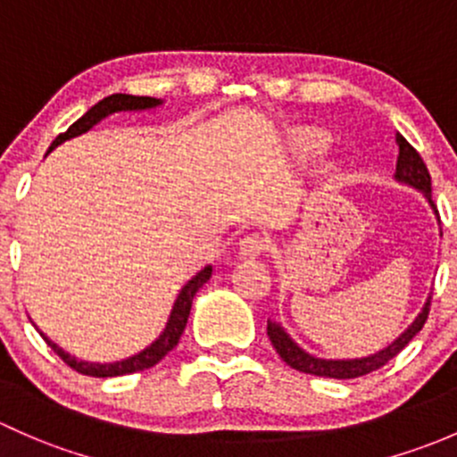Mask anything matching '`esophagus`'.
Listing matches in <instances>:
<instances>
[{"instance_id":"34e87169","label":"esophagus","mask_w":457,"mask_h":457,"mask_svg":"<svg viewBox=\"0 0 457 457\" xmlns=\"http://www.w3.org/2000/svg\"><path fill=\"white\" fill-rule=\"evenodd\" d=\"M263 251H266V239L262 235H246L237 246V255L242 260H255Z\"/></svg>"}]
</instances>
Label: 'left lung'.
Wrapping results in <instances>:
<instances>
[{"label":"left lung","mask_w":457,"mask_h":457,"mask_svg":"<svg viewBox=\"0 0 457 457\" xmlns=\"http://www.w3.org/2000/svg\"><path fill=\"white\" fill-rule=\"evenodd\" d=\"M396 145H398V160H396V173H394V180L401 182V185L411 187V189L420 191L425 195V200L429 202L431 211L438 218V209H436L434 200H431V176L427 171V164L422 162L420 154L403 138L401 134L396 131ZM440 222V218H438ZM442 235V233H440ZM429 305H431V295L427 297L425 303H422L420 312L416 314L411 323H409L404 330L394 338L389 345H385L383 350L374 352V354L361 356V359H321V356H314L310 352H305L303 347L290 337L288 332L284 330L279 321L275 319H268V338H270L272 347L277 350V354L281 356V361L290 365L293 370L303 371V374H312V376H323V378H359V376L370 374V371L383 368L387 361H392L398 352L416 337L418 332L422 330L427 321V314H429Z\"/></svg>","instance_id":"obj_1"}]
</instances>
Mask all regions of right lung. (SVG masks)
<instances>
[{"label": "right lung", "instance_id": "1", "mask_svg": "<svg viewBox=\"0 0 457 457\" xmlns=\"http://www.w3.org/2000/svg\"><path fill=\"white\" fill-rule=\"evenodd\" d=\"M162 105H164L162 98L134 96V94H112V96L103 98V101H98L96 105L89 107V110L77 120V123H72L68 127V131H65V134L56 136L54 143L50 145L48 154L53 152L54 147H59V145H63L65 140H72V138H77V136L87 134L92 127H96L101 120H105L107 116L120 114V112H149V110H158V107H162ZM211 275H213V266H211V263H206L202 270H197L195 275L191 277V279L180 288L176 301H173L171 312H169L162 332H160L147 347H143V350L136 352V354L127 356V359L114 361V363H94V361L77 359V356L70 354V352H65L61 345H56L53 338L46 337V334L35 326V321H32V326L39 330L41 337H44V341L53 347L56 354H59L61 359L70 365V368L81 371V374L94 376V378H112V376L134 374V371H143V370L154 368L158 361H162L164 356H167L169 352L178 345V341H180L182 332H185V328H187V321H189L191 303H194L195 293L206 284V281L211 279Z\"/></svg>", "mask_w": 457, "mask_h": 457}]
</instances>
